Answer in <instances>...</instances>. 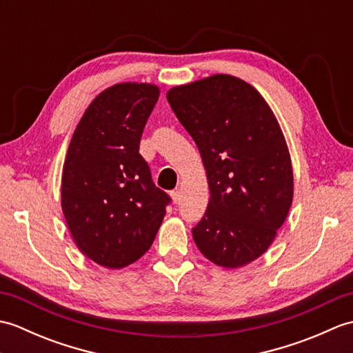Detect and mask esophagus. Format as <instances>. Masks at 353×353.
<instances>
[{"instance_id":"34e87169","label":"esophagus","mask_w":353,"mask_h":353,"mask_svg":"<svg viewBox=\"0 0 353 353\" xmlns=\"http://www.w3.org/2000/svg\"><path fill=\"white\" fill-rule=\"evenodd\" d=\"M171 199H172V201H174V203L177 205L179 201H181V199H182V192L179 191V190H176V191H171Z\"/></svg>"}]
</instances>
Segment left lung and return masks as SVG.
Wrapping results in <instances>:
<instances>
[{"label": "left lung", "mask_w": 353, "mask_h": 353, "mask_svg": "<svg viewBox=\"0 0 353 353\" xmlns=\"http://www.w3.org/2000/svg\"><path fill=\"white\" fill-rule=\"evenodd\" d=\"M167 100L197 144L211 191L194 241L216 265L249 264L273 243L292 201L279 123L256 89L228 74L172 88Z\"/></svg>", "instance_id": "obj_1"}]
</instances>
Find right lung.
Returning a JSON list of instances; mask_svg holds the SVG:
<instances>
[{
    "mask_svg": "<svg viewBox=\"0 0 353 353\" xmlns=\"http://www.w3.org/2000/svg\"><path fill=\"white\" fill-rule=\"evenodd\" d=\"M159 88H108L81 117L62 174V211L81 253L108 268L133 264L152 247L170 205L139 154Z\"/></svg>",
    "mask_w": 353,
    "mask_h": 353,
    "instance_id": "add662e5",
    "label": "right lung"
}]
</instances>
